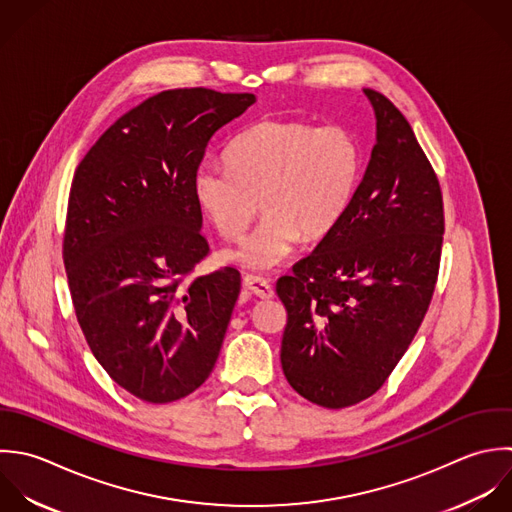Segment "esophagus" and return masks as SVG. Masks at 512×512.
Masks as SVG:
<instances>
[{
  "instance_id": "1",
  "label": "esophagus",
  "mask_w": 512,
  "mask_h": 512,
  "mask_svg": "<svg viewBox=\"0 0 512 512\" xmlns=\"http://www.w3.org/2000/svg\"><path fill=\"white\" fill-rule=\"evenodd\" d=\"M243 287L259 297V299H271L273 297V287L269 285V281H265L263 277H255V275H245L243 277Z\"/></svg>"
}]
</instances>
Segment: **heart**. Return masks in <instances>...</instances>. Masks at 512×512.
<instances>
[{"label":"heart","instance_id":"obj_1","mask_svg":"<svg viewBox=\"0 0 512 512\" xmlns=\"http://www.w3.org/2000/svg\"><path fill=\"white\" fill-rule=\"evenodd\" d=\"M361 145L341 125L265 119L233 139L227 165L203 163L193 197L225 239H237L259 207L257 227L221 259L251 271L281 265L299 243L329 235L345 217L359 177Z\"/></svg>","mask_w":512,"mask_h":512}]
</instances>
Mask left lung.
<instances>
[{"label": "left lung", "mask_w": 512, "mask_h": 512, "mask_svg": "<svg viewBox=\"0 0 512 512\" xmlns=\"http://www.w3.org/2000/svg\"><path fill=\"white\" fill-rule=\"evenodd\" d=\"M377 135L341 223L277 281L281 367L307 401L345 409L377 393L417 335L441 261L437 175L405 115L365 87Z\"/></svg>", "instance_id": "8db88e82"}]
</instances>
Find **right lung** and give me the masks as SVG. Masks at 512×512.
<instances>
[{"mask_svg":"<svg viewBox=\"0 0 512 512\" xmlns=\"http://www.w3.org/2000/svg\"><path fill=\"white\" fill-rule=\"evenodd\" d=\"M253 93L161 91L121 115L75 169L63 263L79 327L107 375L163 405L191 395L219 357L241 275L185 285L209 253L193 175Z\"/></svg>","mask_w":512,"mask_h":512,"instance_id":"right-lung-1","label":"right lung"}]
</instances>
